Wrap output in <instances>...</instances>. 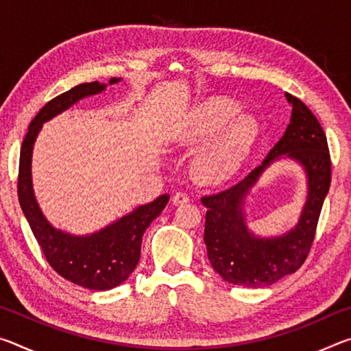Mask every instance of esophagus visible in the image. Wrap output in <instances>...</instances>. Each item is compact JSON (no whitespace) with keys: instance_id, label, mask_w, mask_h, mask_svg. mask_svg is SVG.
<instances>
[{"instance_id":"1","label":"esophagus","mask_w":351,"mask_h":351,"mask_svg":"<svg viewBox=\"0 0 351 351\" xmlns=\"http://www.w3.org/2000/svg\"><path fill=\"white\" fill-rule=\"evenodd\" d=\"M171 203H173L175 206L186 204V203H189V195L184 192H178L173 195V197H171Z\"/></svg>"}]
</instances>
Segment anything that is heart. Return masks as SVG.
<instances>
[{
    "label": "heart",
    "instance_id": "b5f03b06",
    "mask_svg": "<svg viewBox=\"0 0 351 351\" xmlns=\"http://www.w3.org/2000/svg\"><path fill=\"white\" fill-rule=\"evenodd\" d=\"M234 100L217 97L190 112L186 139L207 142L195 159V171L203 181L221 182L232 178L246 161L258 139L257 119Z\"/></svg>",
    "mask_w": 351,
    "mask_h": 351
}]
</instances>
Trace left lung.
I'll list each match as a JSON object with an SVG mask.
<instances>
[{"label":"left lung","instance_id":"8db88e82","mask_svg":"<svg viewBox=\"0 0 351 351\" xmlns=\"http://www.w3.org/2000/svg\"><path fill=\"white\" fill-rule=\"evenodd\" d=\"M285 97L293 106L289 125L265 161L235 186L201 198L207 207V257L223 280L239 287H269L304 265L330 190L331 161L324 130L302 100L288 93ZM280 158H291L304 169L306 204L298 224L288 233L276 237L255 236L245 223V198L265 169Z\"/></svg>","mask_w":351,"mask_h":351}]
</instances>
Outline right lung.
I'll use <instances>...</instances> for the list:
<instances>
[{
  "instance_id": "1",
  "label": "right lung",
  "mask_w": 351,
  "mask_h": 351,
  "mask_svg": "<svg viewBox=\"0 0 351 351\" xmlns=\"http://www.w3.org/2000/svg\"><path fill=\"white\" fill-rule=\"evenodd\" d=\"M121 80L111 77L108 83H82L52 99L34 117L20 152V206L47 263L66 280L94 291L116 288L127 280L139 261L142 235L153 219L161 215L170 197L165 193L152 203L136 207L97 232L69 234L52 226L40 209L32 186V152L45 122L62 114L82 99L104 93L106 86Z\"/></svg>"
}]
</instances>
